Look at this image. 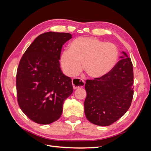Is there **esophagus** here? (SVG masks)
<instances>
[{
    "mask_svg": "<svg viewBox=\"0 0 151 151\" xmlns=\"http://www.w3.org/2000/svg\"><path fill=\"white\" fill-rule=\"evenodd\" d=\"M72 83L73 86V88L74 89L82 88V87H84L85 85V82L84 80L81 79L80 78H74L72 81Z\"/></svg>",
    "mask_w": 151,
    "mask_h": 151,
    "instance_id": "1",
    "label": "esophagus"
}]
</instances>
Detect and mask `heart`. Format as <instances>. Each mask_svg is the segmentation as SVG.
<instances>
[{
    "label": "heart",
    "mask_w": 151,
    "mask_h": 151,
    "mask_svg": "<svg viewBox=\"0 0 151 151\" xmlns=\"http://www.w3.org/2000/svg\"><path fill=\"white\" fill-rule=\"evenodd\" d=\"M119 57L115 45L105 43L95 37H79L72 41L69 50L63 51L60 63L69 76L78 74L83 63L84 70L90 77L99 79L115 67Z\"/></svg>",
    "instance_id": "heart-1"
}]
</instances>
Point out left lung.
Listing matches in <instances>:
<instances>
[{"mask_svg": "<svg viewBox=\"0 0 151 151\" xmlns=\"http://www.w3.org/2000/svg\"><path fill=\"white\" fill-rule=\"evenodd\" d=\"M113 70L99 79L87 80L84 101L86 116L91 123L108 126L129 109L134 96V72L131 59L122 52Z\"/></svg>", "mask_w": 151, "mask_h": 151, "instance_id": "left-lung-1", "label": "left lung"}]
</instances>
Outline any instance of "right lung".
<instances>
[{"mask_svg": "<svg viewBox=\"0 0 151 151\" xmlns=\"http://www.w3.org/2000/svg\"><path fill=\"white\" fill-rule=\"evenodd\" d=\"M68 33L49 31L39 35L22 55L17 67L18 104L30 120L46 125L62 113L63 104L73 93L72 79L63 74L59 60Z\"/></svg>", "mask_w": 151, "mask_h": 151, "instance_id": "right-lung-1", "label": "right lung"}]
</instances>
